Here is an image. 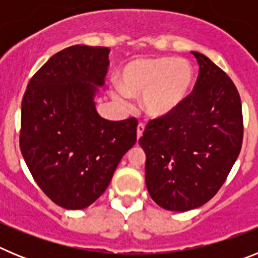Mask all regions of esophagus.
Listing matches in <instances>:
<instances>
[{
  "instance_id": "1",
  "label": "esophagus",
  "mask_w": 258,
  "mask_h": 258,
  "mask_svg": "<svg viewBox=\"0 0 258 258\" xmlns=\"http://www.w3.org/2000/svg\"><path fill=\"white\" fill-rule=\"evenodd\" d=\"M143 132H145V125L141 122V124H138V126H137V140H140L141 137H142Z\"/></svg>"
}]
</instances>
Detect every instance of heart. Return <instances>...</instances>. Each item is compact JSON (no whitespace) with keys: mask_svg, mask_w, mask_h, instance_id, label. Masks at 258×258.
<instances>
[{"mask_svg":"<svg viewBox=\"0 0 258 258\" xmlns=\"http://www.w3.org/2000/svg\"><path fill=\"white\" fill-rule=\"evenodd\" d=\"M192 81V68L183 59L138 58L122 68L121 85L113 86L111 95L125 104L131 95L142 93L143 111L151 117H164L183 103L190 94Z\"/></svg>","mask_w":258,"mask_h":258,"instance_id":"heart-1","label":"heart"}]
</instances>
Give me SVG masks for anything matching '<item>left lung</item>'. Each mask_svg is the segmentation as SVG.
Segmentation results:
<instances>
[{
	"mask_svg": "<svg viewBox=\"0 0 258 258\" xmlns=\"http://www.w3.org/2000/svg\"><path fill=\"white\" fill-rule=\"evenodd\" d=\"M192 54L199 64L194 90L174 112L150 120L140 140L150 197L175 212L202 207L218 192L243 143L238 89L211 59Z\"/></svg>",
	"mask_w": 258,
	"mask_h": 258,
	"instance_id": "8db88e82",
	"label": "left lung"
}]
</instances>
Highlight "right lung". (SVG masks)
Wrapping results in <instances>:
<instances>
[{
    "mask_svg": "<svg viewBox=\"0 0 258 258\" xmlns=\"http://www.w3.org/2000/svg\"><path fill=\"white\" fill-rule=\"evenodd\" d=\"M108 52L85 45L56 52L33 75L23 97L20 151L36 183L61 208L93 204L137 141L136 117L108 121L95 109Z\"/></svg>",
    "mask_w": 258,
    "mask_h": 258,
    "instance_id": "add662e5",
    "label": "right lung"
}]
</instances>
